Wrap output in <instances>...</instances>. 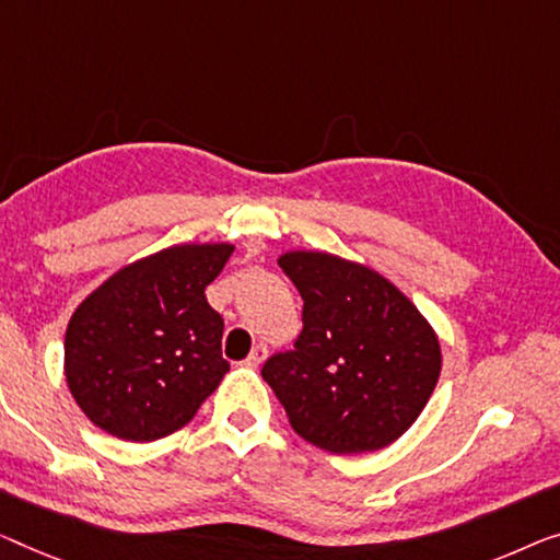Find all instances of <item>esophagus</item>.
I'll use <instances>...</instances> for the list:
<instances>
[{"instance_id":"34e87169","label":"esophagus","mask_w":560,"mask_h":560,"mask_svg":"<svg viewBox=\"0 0 560 560\" xmlns=\"http://www.w3.org/2000/svg\"><path fill=\"white\" fill-rule=\"evenodd\" d=\"M266 354H269V349H266V345H256V347L252 349V354H248L246 360H244V364L252 366V370H258V366L264 364Z\"/></svg>"}]
</instances>
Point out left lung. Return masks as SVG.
<instances>
[{
  "label": "left lung",
  "instance_id": "obj_1",
  "mask_svg": "<svg viewBox=\"0 0 560 560\" xmlns=\"http://www.w3.org/2000/svg\"><path fill=\"white\" fill-rule=\"evenodd\" d=\"M302 296V334L261 377L291 428L334 455L372 453L420 417L440 377V341L377 271L316 252L279 258Z\"/></svg>",
  "mask_w": 560,
  "mask_h": 560
}]
</instances>
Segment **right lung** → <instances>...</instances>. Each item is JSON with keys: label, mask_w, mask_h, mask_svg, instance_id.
<instances>
[{"label": "right lung", "mask_w": 560, "mask_h": 560, "mask_svg": "<svg viewBox=\"0 0 560 560\" xmlns=\"http://www.w3.org/2000/svg\"><path fill=\"white\" fill-rule=\"evenodd\" d=\"M233 246L163 248L125 266L74 308L65 334V377L74 402L100 430L150 442L180 430L229 362L223 316L206 287Z\"/></svg>", "instance_id": "obj_1"}]
</instances>
